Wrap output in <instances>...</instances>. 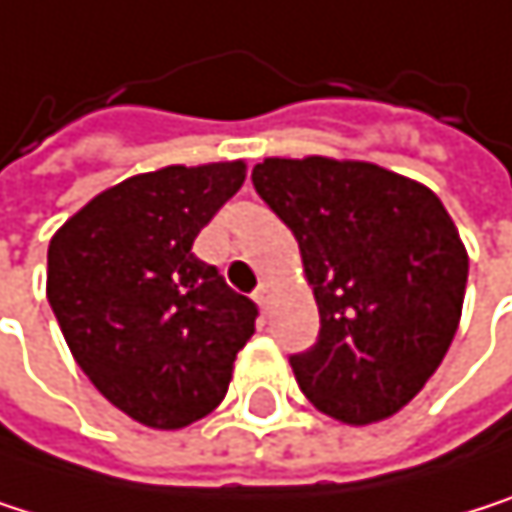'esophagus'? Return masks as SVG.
I'll list each match as a JSON object with an SVG mask.
<instances>
[{
	"label": "esophagus",
	"instance_id": "34e87169",
	"mask_svg": "<svg viewBox=\"0 0 512 512\" xmlns=\"http://www.w3.org/2000/svg\"><path fill=\"white\" fill-rule=\"evenodd\" d=\"M254 303L264 309V315H270V288L267 285H261L258 291H254Z\"/></svg>",
	"mask_w": 512,
	"mask_h": 512
}]
</instances>
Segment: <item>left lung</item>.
<instances>
[{
  "label": "left lung",
  "mask_w": 512,
  "mask_h": 512,
  "mask_svg": "<svg viewBox=\"0 0 512 512\" xmlns=\"http://www.w3.org/2000/svg\"><path fill=\"white\" fill-rule=\"evenodd\" d=\"M254 191L300 242L318 342L291 354L300 390L345 423L408 405L441 366L462 315L468 254L444 203L366 161L267 158Z\"/></svg>",
  "instance_id": "1"
}]
</instances>
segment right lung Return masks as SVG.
I'll return each mask as SVG.
<instances>
[{
    "instance_id": "right-lung-1",
    "label": "right lung",
    "mask_w": 512,
    "mask_h": 512,
    "mask_svg": "<svg viewBox=\"0 0 512 512\" xmlns=\"http://www.w3.org/2000/svg\"><path fill=\"white\" fill-rule=\"evenodd\" d=\"M242 179V161L140 173L50 239L62 336L98 393L143 426L182 429L218 408L254 333L258 306L191 251Z\"/></svg>"
}]
</instances>
